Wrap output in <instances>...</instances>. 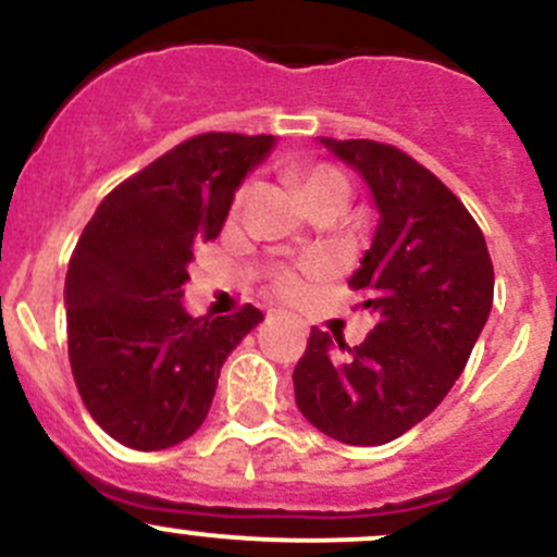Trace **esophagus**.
<instances>
[{
  "label": "esophagus",
  "instance_id": "obj_1",
  "mask_svg": "<svg viewBox=\"0 0 557 557\" xmlns=\"http://www.w3.org/2000/svg\"><path fill=\"white\" fill-rule=\"evenodd\" d=\"M269 318H290V312L283 310V307H272V310H269Z\"/></svg>",
  "mask_w": 557,
  "mask_h": 557
}]
</instances>
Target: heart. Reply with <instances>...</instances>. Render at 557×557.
<instances>
[{"instance_id": "obj_1", "label": "heart", "mask_w": 557, "mask_h": 557, "mask_svg": "<svg viewBox=\"0 0 557 557\" xmlns=\"http://www.w3.org/2000/svg\"><path fill=\"white\" fill-rule=\"evenodd\" d=\"M326 182H345V180L334 169H326V165H321V169H312L310 174H307L305 193H310L312 187H318V185H326ZM242 196H245V193H239V201H242ZM280 283H283L285 290H294L296 285H299V283H296L294 274H283V280H280Z\"/></svg>"}]
</instances>
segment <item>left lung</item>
<instances>
[{
	"instance_id": "obj_1",
	"label": "left lung",
	"mask_w": 557,
	"mask_h": 557,
	"mask_svg": "<svg viewBox=\"0 0 557 557\" xmlns=\"http://www.w3.org/2000/svg\"><path fill=\"white\" fill-rule=\"evenodd\" d=\"M321 144L364 180L381 218L350 277L377 323L354 348L312 326L294 394L323 435L381 446L428 419L466 370L495 272L476 220L424 165L388 144Z\"/></svg>"
}]
</instances>
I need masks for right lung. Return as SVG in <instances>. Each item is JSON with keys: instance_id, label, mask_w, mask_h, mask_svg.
Wrapping results in <instances>:
<instances>
[{"instance_id": "right-lung-1", "label": "right lung", "mask_w": 557, "mask_h": 557, "mask_svg": "<svg viewBox=\"0 0 557 557\" xmlns=\"http://www.w3.org/2000/svg\"><path fill=\"white\" fill-rule=\"evenodd\" d=\"M274 149V135L203 133L108 193L86 223L64 280L75 386L119 444L158 451L203 424L231 350L263 321L193 318L182 305L193 252L212 242L234 193Z\"/></svg>"}]
</instances>
